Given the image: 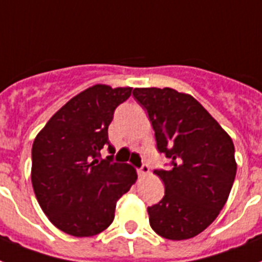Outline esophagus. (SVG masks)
Listing matches in <instances>:
<instances>
[{"instance_id":"1","label":"esophagus","mask_w":262,"mask_h":262,"mask_svg":"<svg viewBox=\"0 0 262 262\" xmlns=\"http://www.w3.org/2000/svg\"><path fill=\"white\" fill-rule=\"evenodd\" d=\"M138 175L141 176V178H145V176L149 175V167L146 164L142 165V167L138 169Z\"/></svg>"}]
</instances>
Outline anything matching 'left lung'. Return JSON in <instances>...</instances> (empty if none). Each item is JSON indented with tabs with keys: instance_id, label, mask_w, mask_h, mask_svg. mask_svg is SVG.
I'll list each match as a JSON object with an SVG mask.
<instances>
[{
	"instance_id": "8db88e82",
	"label": "left lung",
	"mask_w": 262,
	"mask_h": 262,
	"mask_svg": "<svg viewBox=\"0 0 262 262\" xmlns=\"http://www.w3.org/2000/svg\"><path fill=\"white\" fill-rule=\"evenodd\" d=\"M146 109L157 149L172 169L155 171L165 193L148 207L155 233L167 239H188L207 229L226 203L235 179L233 140L190 94L175 89H135Z\"/></svg>"
}]
</instances>
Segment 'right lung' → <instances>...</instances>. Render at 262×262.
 <instances>
[{
	"label": "right lung",
	"mask_w": 262,
	"mask_h": 262,
	"mask_svg": "<svg viewBox=\"0 0 262 262\" xmlns=\"http://www.w3.org/2000/svg\"><path fill=\"white\" fill-rule=\"evenodd\" d=\"M132 87L94 84L51 117L32 145L31 179L36 199L59 230L93 237L112 225L116 203L130 190L137 172L130 164L101 160L109 145L114 110Z\"/></svg>",
	"instance_id": "obj_1"
}]
</instances>
